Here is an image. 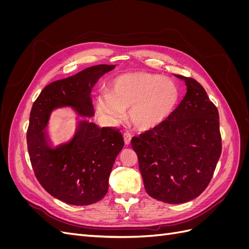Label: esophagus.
<instances>
[{
	"mask_svg": "<svg viewBox=\"0 0 249 249\" xmlns=\"http://www.w3.org/2000/svg\"><path fill=\"white\" fill-rule=\"evenodd\" d=\"M124 143L125 145H129L130 142H131V139H132V135L130 133H124Z\"/></svg>",
	"mask_w": 249,
	"mask_h": 249,
	"instance_id": "esophagus-1",
	"label": "esophagus"
}]
</instances>
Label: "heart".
<instances>
[{"label": "heart", "mask_w": 249, "mask_h": 249, "mask_svg": "<svg viewBox=\"0 0 249 249\" xmlns=\"http://www.w3.org/2000/svg\"><path fill=\"white\" fill-rule=\"evenodd\" d=\"M179 96L176 83L158 74L127 72L112 83L111 92L97 96L96 107L109 123L116 124L129 110L131 124L140 131L161 124L176 108Z\"/></svg>", "instance_id": "obj_1"}]
</instances>
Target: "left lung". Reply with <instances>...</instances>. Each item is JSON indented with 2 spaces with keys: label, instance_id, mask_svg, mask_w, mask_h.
<instances>
[{
  "label": "left lung",
  "instance_id": "1",
  "mask_svg": "<svg viewBox=\"0 0 249 249\" xmlns=\"http://www.w3.org/2000/svg\"><path fill=\"white\" fill-rule=\"evenodd\" d=\"M184 80L187 92L167 119L138 137L137 154L146 193L167 203H183L205 191L221 155L219 113L199 83Z\"/></svg>",
  "mask_w": 249,
  "mask_h": 249
}]
</instances>
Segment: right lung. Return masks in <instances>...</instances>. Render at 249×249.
Instances as JSON below:
<instances>
[{
  "label": "right lung",
  "mask_w": 249,
  "mask_h": 249,
  "mask_svg": "<svg viewBox=\"0 0 249 249\" xmlns=\"http://www.w3.org/2000/svg\"><path fill=\"white\" fill-rule=\"evenodd\" d=\"M114 67L95 65L51 83L41 90L30 113L27 144L34 175L44 190L69 205L88 206L107 194L110 172L124 145V137L115 127H99L82 120L70 143L51 148L43 130L56 108L70 106L81 116H93L91 89Z\"/></svg>",
  "instance_id": "obj_1"
}]
</instances>
